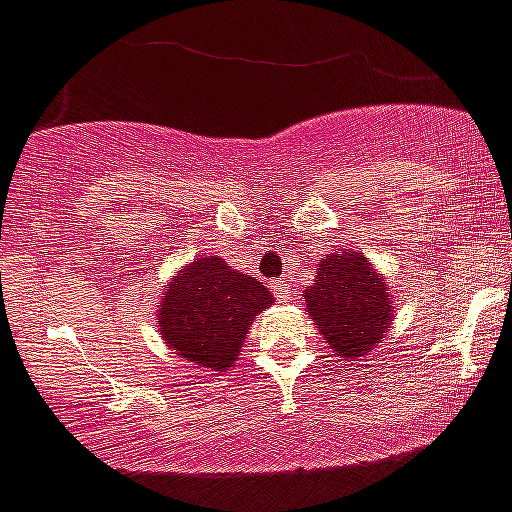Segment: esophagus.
<instances>
[{
    "instance_id": "34e87169",
    "label": "esophagus",
    "mask_w": 512,
    "mask_h": 512,
    "mask_svg": "<svg viewBox=\"0 0 512 512\" xmlns=\"http://www.w3.org/2000/svg\"><path fill=\"white\" fill-rule=\"evenodd\" d=\"M271 291H274L279 304H289L291 301V286L286 284V281H274V284H271Z\"/></svg>"
}]
</instances>
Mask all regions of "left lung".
<instances>
[{
	"label": "left lung",
	"instance_id": "left-lung-1",
	"mask_svg": "<svg viewBox=\"0 0 512 512\" xmlns=\"http://www.w3.org/2000/svg\"><path fill=\"white\" fill-rule=\"evenodd\" d=\"M304 299L316 329L349 362L372 352L392 321L387 281L349 248L321 261L316 284L306 289Z\"/></svg>",
	"mask_w": 512,
	"mask_h": 512
}]
</instances>
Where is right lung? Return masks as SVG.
Here are the masks:
<instances>
[{
	"instance_id": "add662e5",
	"label": "right lung",
	"mask_w": 512,
	"mask_h": 512,
	"mask_svg": "<svg viewBox=\"0 0 512 512\" xmlns=\"http://www.w3.org/2000/svg\"><path fill=\"white\" fill-rule=\"evenodd\" d=\"M271 306L259 279L238 274L223 259H196L165 286L158 309L165 344L188 362L223 372L238 359L248 326Z\"/></svg>"
}]
</instances>
